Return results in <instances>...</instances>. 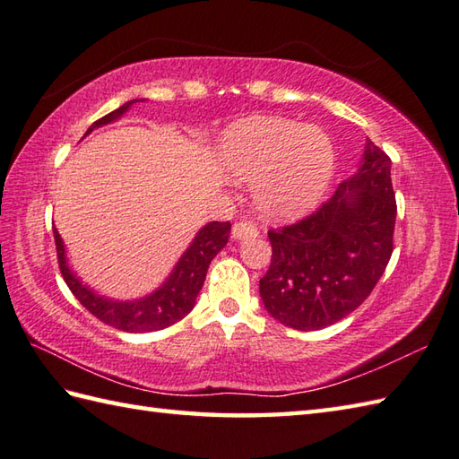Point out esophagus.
<instances>
[{
  "label": "esophagus",
  "instance_id": "1",
  "mask_svg": "<svg viewBox=\"0 0 459 459\" xmlns=\"http://www.w3.org/2000/svg\"><path fill=\"white\" fill-rule=\"evenodd\" d=\"M255 237H258V229L252 222L242 221L232 227V238L235 240H245V238H255Z\"/></svg>",
  "mask_w": 459,
  "mask_h": 459
}]
</instances>
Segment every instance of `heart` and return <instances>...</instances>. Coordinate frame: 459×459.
I'll use <instances>...</instances> for the list:
<instances>
[{
	"mask_svg": "<svg viewBox=\"0 0 459 459\" xmlns=\"http://www.w3.org/2000/svg\"><path fill=\"white\" fill-rule=\"evenodd\" d=\"M221 163L252 184V201L268 221H294L327 193L335 152L319 128L284 118H248L224 132Z\"/></svg>",
	"mask_w": 459,
	"mask_h": 459,
	"instance_id": "1",
	"label": "heart"
}]
</instances>
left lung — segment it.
Instances as JSON below:
<instances>
[{
  "label": "left lung",
  "instance_id": "1",
  "mask_svg": "<svg viewBox=\"0 0 459 459\" xmlns=\"http://www.w3.org/2000/svg\"><path fill=\"white\" fill-rule=\"evenodd\" d=\"M396 199L391 160L367 138L357 171L307 219L270 230L260 280L268 314L286 327L337 324L368 298L393 255Z\"/></svg>",
  "mask_w": 459,
  "mask_h": 459
}]
</instances>
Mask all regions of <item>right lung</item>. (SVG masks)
Returning a JSON list of instances; mask_svg holds the SVG:
<instances>
[{"label": "right lung", "instance_id": "right-lung-1", "mask_svg": "<svg viewBox=\"0 0 459 459\" xmlns=\"http://www.w3.org/2000/svg\"><path fill=\"white\" fill-rule=\"evenodd\" d=\"M135 102H143V99H135L120 106L118 110L106 114L104 118L96 120L84 135H89L92 130L100 126L112 124L120 120ZM230 232V222L212 221L199 229L197 235L193 237L191 245L183 252L181 258L175 262L169 276L161 281V286L155 288L150 294L135 299H114L100 294L89 284H84L81 276L76 274L73 266L68 264L66 247L58 235V230L53 229L58 268L71 288L74 298L91 311L92 316L104 321L106 325H112L128 333H143V331H158L165 329L173 324H178L189 311L195 307L199 291L203 288L204 276L211 260L227 247Z\"/></svg>", "mask_w": 459, "mask_h": 459}]
</instances>
